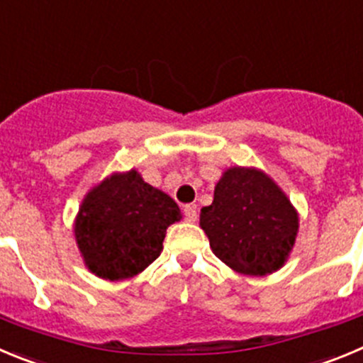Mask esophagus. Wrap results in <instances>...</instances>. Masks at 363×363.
Masks as SVG:
<instances>
[{
	"instance_id": "obj_1",
	"label": "esophagus",
	"mask_w": 363,
	"mask_h": 363,
	"mask_svg": "<svg viewBox=\"0 0 363 363\" xmlns=\"http://www.w3.org/2000/svg\"><path fill=\"white\" fill-rule=\"evenodd\" d=\"M184 217H186V220L188 222H195L197 220V210H195V206H184Z\"/></svg>"
}]
</instances>
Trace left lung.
Instances as JSON below:
<instances>
[{"label":"left lung","mask_w":363,"mask_h":363,"mask_svg":"<svg viewBox=\"0 0 363 363\" xmlns=\"http://www.w3.org/2000/svg\"><path fill=\"white\" fill-rule=\"evenodd\" d=\"M211 251L237 273L280 269L295 246L298 215L275 181L257 168L226 169L213 202L201 210Z\"/></svg>","instance_id":"8db88e82"}]
</instances>
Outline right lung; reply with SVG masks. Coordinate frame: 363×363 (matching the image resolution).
I'll list each match as a JSON object with an SVG mask.
<instances>
[{
    "mask_svg": "<svg viewBox=\"0 0 363 363\" xmlns=\"http://www.w3.org/2000/svg\"><path fill=\"white\" fill-rule=\"evenodd\" d=\"M181 218L174 199L130 169L110 175L88 191L74 233L84 264L94 275L125 280L157 259L166 228Z\"/></svg>",
    "mask_w": 363,
    "mask_h": 363,
    "instance_id": "obj_1",
    "label": "right lung"
}]
</instances>
